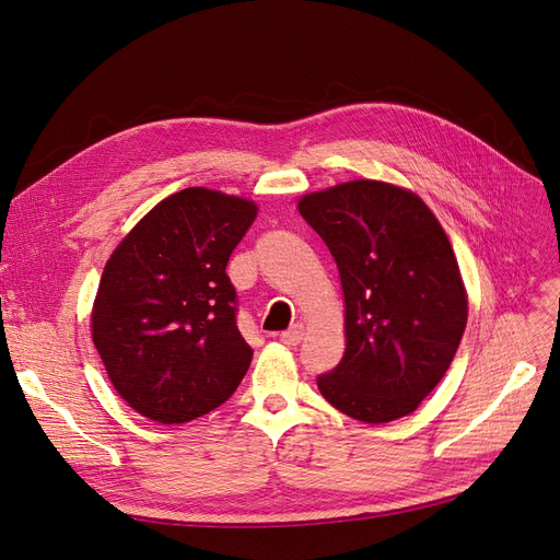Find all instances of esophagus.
Instances as JSON below:
<instances>
[{
  "mask_svg": "<svg viewBox=\"0 0 560 560\" xmlns=\"http://www.w3.org/2000/svg\"><path fill=\"white\" fill-rule=\"evenodd\" d=\"M301 340H303V326L301 324L280 332V342L287 345V347H296Z\"/></svg>",
  "mask_w": 560,
  "mask_h": 560,
  "instance_id": "obj_1",
  "label": "esophagus"
}]
</instances>
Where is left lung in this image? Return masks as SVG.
Masks as SVG:
<instances>
[{
    "label": "left lung",
    "mask_w": 560,
    "mask_h": 560,
    "mask_svg": "<svg viewBox=\"0 0 560 560\" xmlns=\"http://www.w3.org/2000/svg\"><path fill=\"white\" fill-rule=\"evenodd\" d=\"M299 211L338 264L347 307V349L317 376L322 395L372 424L413 413L466 328L448 236L420 197L368 178L305 195Z\"/></svg>",
    "instance_id": "left-lung-1"
}]
</instances>
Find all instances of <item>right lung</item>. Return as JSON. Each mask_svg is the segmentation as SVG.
Segmentation results:
<instances>
[{"mask_svg":"<svg viewBox=\"0 0 560 560\" xmlns=\"http://www.w3.org/2000/svg\"><path fill=\"white\" fill-rule=\"evenodd\" d=\"M255 215L248 199L186 188L153 207L105 264L92 338L138 413L195 420L225 405L248 372L253 349L225 268Z\"/></svg>","mask_w":560,"mask_h":560,"instance_id":"add662e5","label":"right lung"}]
</instances>
